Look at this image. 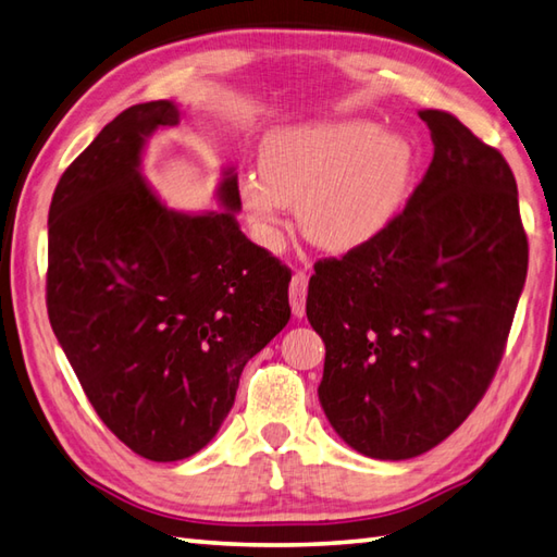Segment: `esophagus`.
<instances>
[{"instance_id":"34e87169","label":"esophagus","mask_w":557,"mask_h":557,"mask_svg":"<svg viewBox=\"0 0 557 557\" xmlns=\"http://www.w3.org/2000/svg\"><path fill=\"white\" fill-rule=\"evenodd\" d=\"M306 292H309V275H306V272H294L292 285H289V301H292V313L297 318L306 313Z\"/></svg>"}]
</instances>
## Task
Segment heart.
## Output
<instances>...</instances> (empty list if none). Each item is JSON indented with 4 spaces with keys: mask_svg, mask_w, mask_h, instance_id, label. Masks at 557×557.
Returning <instances> with one entry per match:
<instances>
[{
    "mask_svg": "<svg viewBox=\"0 0 557 557\" xmlns=\"http://www.w3.org/2000/svg\"><path fill=\"white\" fill-rule=\"evenodd\" d=\"M260 174H244L239 198L256 236L280 239L282 212L297 206L313 246L349 253L377 239L405 210L413 148L366 120L285 126L260 146Z\"/></svg>",
    "mask_w": 557,
    "mask_h": 557,
    "instance_id": "b5f03b06",
    "label": "heart"
}]
</instances>
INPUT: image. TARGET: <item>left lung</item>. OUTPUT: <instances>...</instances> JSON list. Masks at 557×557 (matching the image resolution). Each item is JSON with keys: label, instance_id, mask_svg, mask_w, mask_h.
I'll return each mask as SVG.
<instances>
[{"label": "left lung", "instance_id": "obj_1", "mask_svg": "<svg viewBox=\"0 0 557 557\" xmlns=\"http://www.w3.org/2000/svg\"><path fill=\"white\" fill-rule=\"evenodd\" d=\"M419 116L433 160L407 208L371 244L318 260L306 299L325 342L318 399L373 459L429 453L474 411L527 280L510 164L455 114Z\"/></svg>", "mask_w": 557, "mask_h": 557}]
</instances>
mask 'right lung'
Here are the masks:
<instances>
[{
    "label": "right lung",
    "instance_id": "right-lung-1",
    "mask_svg": "<svg viewBox=\"0 0 557 557\" xmlns=\"http://www.w3.org/2000/svg\"><path fill=\"white\" fill-rule=\"evenodd\" d=\"M182 120L140 102L59 180L47 218V313L104 425L152 461L203 449L248 359L287 325L292 272L239 230L234 170L220 210L168 208L144 180L148 138Z\"/></svg>",
    "mask_w": 557,
    "mask_h": 557
}]
</instances>
